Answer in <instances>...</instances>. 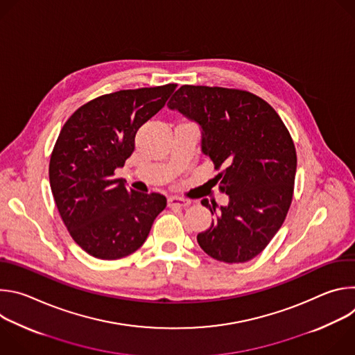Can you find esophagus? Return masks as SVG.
I'll return each mask as SVG.
<instances>
[{
    "mask_svg": "<svg viewBox=\"0 0 355 355\" xmlns=\"http://www.w3.org/2000/svg\"><path fill=\"white\" fill-rule=\"evenodd\" d=\"M191 204V200L180 198V196H170L168 198V207H178V208H185Z\"/></svg>",
    "mask_w": 355,
    "mask_h": 355,
    "instance_id": "obj_1",
    "label": "esophagus"
}]
</instances>
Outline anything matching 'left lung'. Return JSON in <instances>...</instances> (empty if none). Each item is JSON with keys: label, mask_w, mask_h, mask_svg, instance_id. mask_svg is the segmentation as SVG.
<instances>
[{"label": "left lung", "mask_w": 355, "mask_h": 355, "mask_svg": "<svg viewBox=\"0 0 355 355\" xmlns=\"http://www.w3.org/2000/svg\"><path fill=\"white\" fill-rule=\"evenodd\" d=\"M167 107L200 128V150L227 193L218 207L205 198L215 220L196 236L208 256L245 263L259 256L282 226L292 202L296 151L284 122L260 96L222 87L182 85Z\"/></svg>", "instance_id": "left-lung-1"}]
</instances>
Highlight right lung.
Instances as JSON below:
<instances>
[{
	"instance_id": "obj_1",
	"label": "right lung",
	"mask_w": 355,
	"mask_h": 355,
	"mask_svg": "<svg viewBox=\"0 0 355 355\" xmlns=\"http://www.w3.org/2000/svg\"><path fill=\"white\" fill-rule=\"evenodd\" d=\"M175 87L98 96L80 107L60 130L49 164L50 188L73 240L95 259L132 254L167 205L162 193L128 189L115 170L133 153L139 128L166 105Z\"/></svg>"
}]
</instances>
